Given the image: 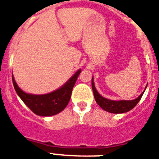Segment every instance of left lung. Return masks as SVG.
<instances>
[{"mask_svg":"<svg viewBox=\"0 0 159 159\" xmlns=\"http://www.w3.org/2000/svg\"><path fill=\"white\" fill-rule=\"evenodd\" d=\"M92 87L95 100H96L97 104L105 111H108L110 113L115 114L125 113V112H127V111L132 110L140 101L141 97L144 92H143L138 98L132 100V101H111V100L104 98L97 92V89L95 87L94 82H93V78L92 79Z\"/></svg>","mask_w":159,"mask_h":159,"instance_id":"left-lung-1","label":"left lung"}]
</instances>
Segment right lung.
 Returning <instances> with one entry per match:
<instances>
[{"label":"right lung","mask_w":159,"mask_h":159,"mask_svg":"<svg viewBox=\"0 0 159 159\" xmlns=\"http://www.w3.org/2000/svg\"><path fill=\"white\" fill-rule=\"evenodd\" d=\"M80 72L81 69L78 70L61 88L45 95L27 94L17 86L13 77L12 81L16 93L34 113L40 116H49L59 113L67 106L72 88Z\"/></svg>","instance_id":"right-lung-1"}]
</instances>
